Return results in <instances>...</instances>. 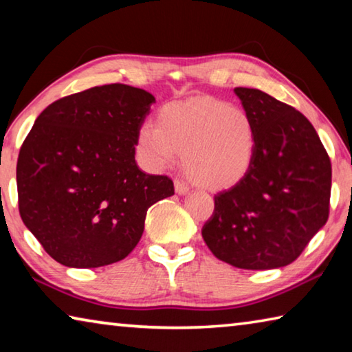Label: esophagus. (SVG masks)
Segmentation results:
<instances>
[{
  "instance_id": "obj_1",
  "label": "esophagus",
  "mask_w": 352,
  "mask_h": 352,
  "mask_svg": "<svg viewBox=\"0 0 352 352\" xmlns=\"http://www.w3.org/2000/svg\"><path fill=\"white\" fill-rule=\"evenodd\" d=\"M174 186H175V192H177V194H186L188 190H189L188 183H186V182H183V180H180V178H175Z\"/></svg>"
}]
</instances>
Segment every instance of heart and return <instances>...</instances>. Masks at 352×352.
<instances>
[{
  "mask_svg": "<svg viewBox=\"0 0 352 352\" xmlns=\"http://www.w3.org/2000/svg\"><path fill=\"white\" fill-rule=\"evenodd\" d=\"M136 148L152 170L166 169L184 153L190 180L208 189H225L252 168L256 127L242 107L197 98L163 107L157 126L147 122L140 129Z\"/></svg>",
  "mask_w": 352,
  "mask_h": 352,
  "instance_id": "1",
  "label": "heart"
}]
</instances>
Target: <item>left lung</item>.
Returning <instances> with one entry per match:
<instances>
[{"mask_svg": "<svg viewBox=\"0 0 352 352\" xmlns=\"http://www.w3.org/2000/svg\"><path fill=\"white\" fill-rule=\"evenodd\" d=\"M234 91L254 122V160L239 183L214 195L201 236L237 269H279L327 222L331 158L302 113L256 88Z\"/></svg>", "mask_w": 352, "mask_h": 352, "instance_id": "left-lung-1", "label": "left lung"}]
</instances>
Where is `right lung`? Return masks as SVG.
<instances>
[{
	"instance_id": "1",
	"label": "right lung",
	"mask_w": 352,
	"mask_h": 352,
	"mask_svg": "<svg viewBox=\"0 0 352 352\" xmlns=\"http://www.w3.org/2000/svg\"><path fill=\"white\" fill-rule=\"evenodd\" d=\"M155 98L109 83L56 100L40 113L16 162L23 222L58 264L96 269L130 254L147 210L174 194L166 175L135 162Z\"/></svg>"
}]
</instances>
